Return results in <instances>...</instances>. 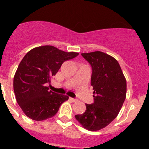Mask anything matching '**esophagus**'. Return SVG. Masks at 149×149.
Returning a JSON list of instances; mask_svg holds the SVG:
<instances>
[{
    "label": "esophagus",
    "instance_id": "esophagus-1",
    "mask_svg": "<svg viewBox=\"0 0 149 149\" xmlns=\"http://www.w3.org/2000/svg\"><path fill=\"white\" fill-rule=\"evenodd\" d=\"M70 100H72V101L73 102H77L78 101V100L77 99H75V98H72V97H70Z\"/></svg>",
    "mask_w": 149,
    "mask_h": 149
}]
</instances>
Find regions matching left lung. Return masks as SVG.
<instances>
[{
    "label": "left lung",
    "instance_id": "8db88e82",
    "mask_svg": "<svg viewBox=\"0 0 149 149\" xmlns=\"http://www.w3.org/2000/svg\"><path fill=\"white\" fill-rule=\"evenodd\" d=\"M81 55L92 68L94 102L86 104L85 112L75 118L84 128L95 131L118 116L126 97V80L118 62L110 55L100 51Z\"/></svg>",
    "mask_w": 149,
    "mask_h": 149
}]
</instances>
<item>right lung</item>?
Returning <instances> with one entry per match:
<instances>
[{
  "mask_svg": "<svg viewBox=\"0 0 149 149\" xmlns=\"http://www.w3.org/2000/svg\"><path fill=\"white\" fill-rule=\"evenodd\" d=\"M78 55L77 52H66L49 45L34 48L25 55L15 73L13 90L26 116L40 121L58 112L68 97L53 92L47 86L65 61Z\"/></svg>",
  "mask_w": 149,
  "mask_h": 149,
  "instance_id": "1",
  "label": "right lung"
}]
</instances>
